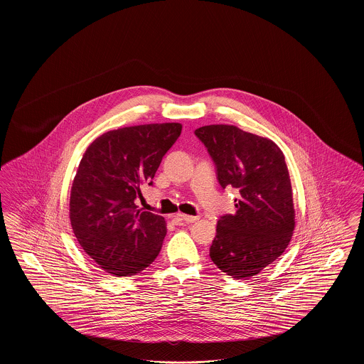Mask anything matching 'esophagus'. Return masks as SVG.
I'll return each mask as SVG.
<instances>
[{
	"mask_svg": "<svg viewBox=\"0 0 364 364\" xmlns=\"http://www.w3.org/2000/svg\"><path fill=\"white\" fill-rule=\"evenodd\" d=\"M177 220L180 221H184V223H195L199 220V217L196 215H187V214H177Z\"/></svg>",
	"mask_w": 364,
	"mask_h": 364,
	"instance_id": "obj_1",
	"label": "esophagus"
}]
</instances>
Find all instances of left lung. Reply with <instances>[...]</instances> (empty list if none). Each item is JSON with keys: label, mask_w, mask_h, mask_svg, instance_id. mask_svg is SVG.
<instances>
[{"label": "left lung", "mask_w": 364, "mask_h": 364, "mask_svg": "<svg viewBox=\"0 0 364 364\" xmlns=\"http://www.w3.org/2000/svg\"><path fill=\"white\" fill-rule=\"evenodd\" d=\"M195 135L214 161L220 186L239 191L236 213L217 223L210 258L235 279L254 277L292 239L294 199L285 156L273 140L235 125H205Z\"/></svg>", "instance_id": "8db88e82"}]
</instances>
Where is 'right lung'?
Masks as SVG:
<instances>
[{
    "instance_id": "add662e5",
    "label": "right lung",
    "mask_w": 364,
    "mask_h": 364,
    "mask_svg": "<svg viewBox=\"0 0 364 364\" xmlns=\"http://www.w3.org/2000/svg\"><path fill=\"white\" fill-rule=\"evenodd\" d=\"M181 124H146L109 131L82 158L70 199V225L87 255L105 272L134 276L153 263L166 235L162 215L136 205L153 184Z\"/></svg>"
}]
</instances>
